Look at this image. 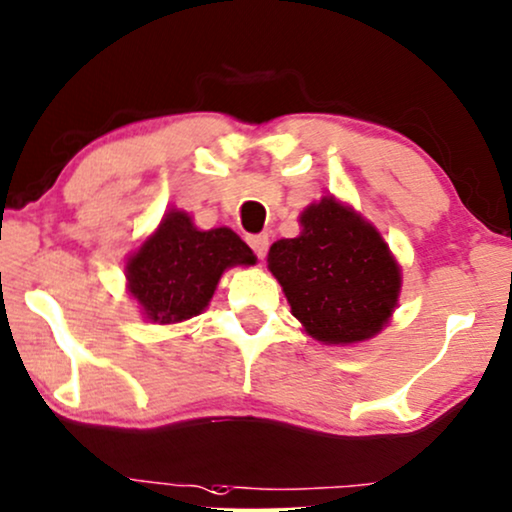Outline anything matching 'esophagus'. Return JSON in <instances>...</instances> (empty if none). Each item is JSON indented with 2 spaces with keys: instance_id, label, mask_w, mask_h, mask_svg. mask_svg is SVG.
I'll use <instances>...</instances> for the list:
<instances>
[{
  "instance_id": "esophagus-1",
  "label": "esophagus",
  "mask_w": 512,
  "mask_h": 512,
  "mask_svg": "<svg viewBox=\"0 0 512 512\" xmlns=\"http://www.w3.org/2000/svg\"><path fill=\"white\" fill-rule=\"evenodd\" d=\"M247 242H249V247L254 249V254L258 258H263L265 254H268V244H270L268 235H249Z\"/></svg>"
}]
</instances>
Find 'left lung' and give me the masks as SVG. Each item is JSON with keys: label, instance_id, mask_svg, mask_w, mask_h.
Listing matches in <instances>:
<instances>
[{"label": "left lung", "instance_id": "1", "mask_svg": "<svg viewBox=\"0 0 512 512\" xmlns=\"http://www.w3.org/2000/svg\"><path fill=\"white\" fill-rule=\"evenodd\" d=\"M301 235L277 240L268 270L291 315L324 345H353L381 334L402 291V268L374 223L334 195L298 216Z\"/></svg>", "mask_w": 512, "mask_h": 512}]
</instances>
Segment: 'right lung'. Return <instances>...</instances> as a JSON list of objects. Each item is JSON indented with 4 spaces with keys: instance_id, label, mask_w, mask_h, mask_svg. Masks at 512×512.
I'll use <instances>...</instances> for the list:
<instances>
[{
    "instance_id": "add662e5",
    "label": "right lung",
    "mask_w": 512,
    "mask_h": 512,
    "mask_svg": "<svg viewBox=\"0 0 512 512\" xmlns=\"http://www.w3.org/2000/svg\"><path fill=\"white\" fill-rule=\"evenodd\" d=\"M254 263V251L237 232L199 230L188 211L169 209L126 258V291L143 320L178 324L207 310L225 270Z\"/></svg>"
}]
</instances>
